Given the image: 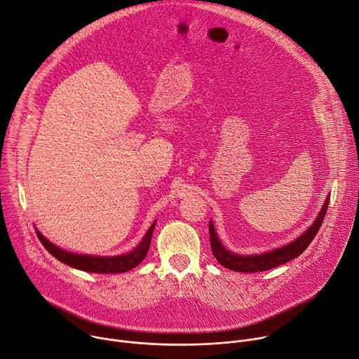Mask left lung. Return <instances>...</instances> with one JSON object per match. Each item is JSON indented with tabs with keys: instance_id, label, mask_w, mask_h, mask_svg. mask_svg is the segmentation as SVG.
<instances>
[{
	"instance_id": "left-lung-1",
	"label": "left lung",
	"mask_w": 359,
	"mask_h": 359,
	"mask_svg": "<svg viewBox=\"0 0 359 359\" xmlns=\"http://www.w3.org/2000/svg\"><path fill=\"white\" fill-rule=\"evenodd\" d=\"M327 205H329V198L325 201V205L319 213V217L313 222V225L310 226L302 236H299L296 241H293L292 244L285 247H281L278 250H274L266 254H259V255H238V254L229 252L218 240L212 222H209V238H210L212 252L215 258L218 259L219 264L238 273H258V271H266V270L278 267L284 264V262H289L293 258L299 257L309 247V244L313 241V238L316 236L325 219Z\"/></svg>"
}]
</instances>
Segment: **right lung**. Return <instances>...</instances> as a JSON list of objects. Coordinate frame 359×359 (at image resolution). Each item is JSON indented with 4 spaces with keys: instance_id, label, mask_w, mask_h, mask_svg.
<instances>
[{
    "instance_id": "obj_1",
    "label": "right lung",
    "mask_w": 359,
    "mask_h": 359,
    "mask_svg": "<svg viewBox=\"0 0 359 359\" xmlns=\"http://www.w3.org/2000/svg\"><path fill=\"white\" fill-rule=\"evenodd\" d=\"M154 225L156 224H153L150 226L146 236L142 238V241L138 244V247L134 251H131L126 255H116V257H93V255H82V254L69 252V251H65V250L56 247L49 240H46V238L39 231H36V232H37V236H39L40 243L43 244V247L49 251L55 258L62 261L63 264L75 267L82 271H89V273L115 274V273H126V271L137 267L140 262L146 258L149 248H150Z\"/></svg>"
}]
</instances>
